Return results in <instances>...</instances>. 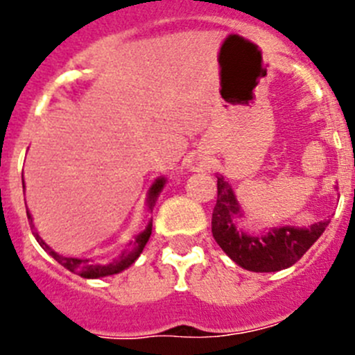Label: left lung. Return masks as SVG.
<instances>
[{
    "instance_id": "left-lung-1",
    "label": "left lung",
    "mask_w": 355,
    "mask_h": 355,
    "mask_svg": "<svg viewBox=\"0 0 355 355\" xmlns=\"http://www.w3.org/2000/svg\"><path fill=\"white\" fill-rule=\"evenodd\" d=\"M240 217V205L230 182L217 177V203L211 214V234L238 266L257 273L293 266L319 240L329 224V220H320L310 227L284 226L263 234H248L238 227Z\"/></svg>"
}]
</instances>
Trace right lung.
<instances>
[{
    "instance_id": "add662e5",
    "label": "right lung",
    "mask_w": 355,
    "mask_h": 355,
    "mask_svg": "<svg viewBox=\"0 0 355 355\" xmlns=\"http://www.w3.org/2000/svg\"><path fill=\"white\" fill-rule=\"evenodd\" d=\"M164 182H166L164 178H157V180L152 184L150 191H148V208H150V210H152V207L155 205V200H157L159 193H161L162 187H164ZM28 220H29V226H31V231H33V234H35L36 241L40 243V247H42L45 252L51 254V256L54 257L59 264H62L66 270L80 275V277H84V278H99V277H108V275L121 273L122 270L129 268L132 263H135V261L138 259V256L141 254V250H144V247L147 245L148 238H150V234H152V223H148V226L145 227V230L141 231L137 238H135V241H131V243H129L128 247L122 250V254L119 259H115L114 263H108V264H94V263H91L89 259L59 256L58 252H54V250H52V248L38 236V233L35 231V224H33V218H31V214H29V210H28Z\"/></svg>"
}]
</instances>
